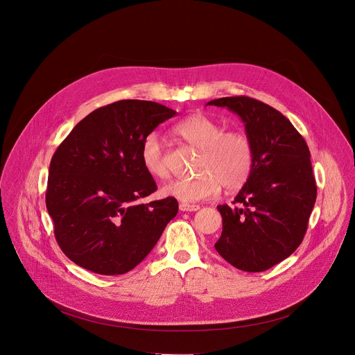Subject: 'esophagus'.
<instances>
[{
  "label": "esophagus",
  "instance_id": "obj_1",
  "mask_svg": "<svg viewBox=\"0 0 355 355\" xmlns=\"http://www.w3.org/2000/svg\"><path fill=\"white\" fill-rule=\"evenodd\" d=\"M199 209H200V206H198V205H188V203H181L180 205L181 211H198Z\"/></svg>",
  "mask_w": 355,
  "mask_h": 355
}]
</instances>
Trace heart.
Wrapping results in <instances>:
<instances>
[{
    "label": "heart",
    "mask_w": 355,
    "mask_h": 355,
    "mask_svg": "<svg viewBox=\"0 0 355 355\" xmlns=\"http://www.w3.org/2000/svg\"><path fill=\"white\" fill-rule=\"evenodd\" d=\"M175 134L188 145L200 150L196 177L174 180L162 188L164 196L181 202H198L227 191L241 189L252 175L254 156L248 135L242 131H224L223 124L206 114H192L178 123ZM145 170L156 178L168 177L166 155L157 134L145 137L141 150Z\"/></svg>",
    "instance_id": "b5f03b06"
}]
</instances>
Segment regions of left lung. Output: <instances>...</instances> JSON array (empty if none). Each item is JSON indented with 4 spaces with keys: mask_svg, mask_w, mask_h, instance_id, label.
Returning a JSON list of instances; mask_svg holds the SVG:
<instances>
[{
    "mask_svg": "<svg viewBox=\"0 0 355 355\" xmlns=\"http://www.w3.org/2000/svg\"><path fill=\"white\" fill-rule=\"evenodd\" d=\"M207 105L228 107L245 123L254 164L234 205L217 206L223 232L214 245L235 268L261 272L288 259L303 242L317 199L310 149L277 109L249 96Z\"/></svg>",
    "mask_w": 355,
    "mask_h": 355,
    "instance_id": "8db88e82",
    "label": "left lung"
}]
</instances>
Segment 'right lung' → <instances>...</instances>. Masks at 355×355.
<instances>
[{
	"label": "right lung",
	"mask_w": 355,
	"mask_h": 355,
	"mask_svg": "<svg viewBox=\"0 0 355 355\" xmlns=\"http://www.w3.org/2000/svg\"><path fill=\"white\" fill-rule=\"evenodd\" d=\"M175 110L123 99L85 116L55 150L45 193L62 252L101 275L137 267L177 216L175 198L141 203L157 187L142 164V142Z\"/></svg>",
	"instance_id": "obj_1"
}]
</instances>
